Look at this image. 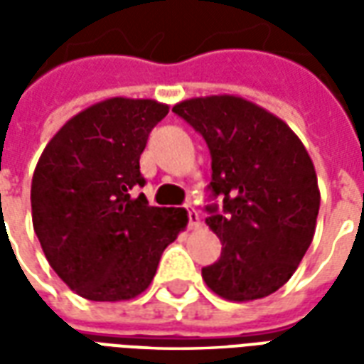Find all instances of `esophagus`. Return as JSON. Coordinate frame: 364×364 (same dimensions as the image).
<instances>
[{"mask_svg":"<svg viewBox=\"0 0 364 364\" xmlns=\"http://www.w3.org/2000/svg\"><path fill=\"white\" fill-rule=\"evenodd\" d=\"M187 216H189V228L191 230H198L203 224H200V216L195 208H187Z\"/></svg>","mask_w":364,"mask_h":364,"instance_id":"obj_1","label":"esophagus"}]
</instances>
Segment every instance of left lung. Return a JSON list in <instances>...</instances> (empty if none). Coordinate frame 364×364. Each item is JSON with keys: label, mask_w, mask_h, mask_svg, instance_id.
Masks as SVG:
<instances>
[{"label": "left lung", "mask_w": 364, "mask_h": 364, "mask_svg": "<svg viewBox=\"0 0 364 364\" xmlns=\"http://www.w3.org/2000/svg\"><path fill=\"white\" fill-rule=\"evenodd\" d=\"M203 134L213 158L214 197L206 226L222 255L203 269L206 287L230 302L279 290L310 247L320 210L312 158L290 127L237 95L185 99L173 107Z\"/></svg>", "instance_id": "left-lung-1"}]
</instances>
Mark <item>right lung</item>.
<instances>
[{
  "instance_id": "add662e5",
  "label": "right lung",
  "mask_w": 364,
  "mask_h": 364,
  "mask_svg": "<svg viewBox=\"0 0 364 364\" xmlns=\"http://www.w3.org/2000/svg\"><path fill=\"white\" fill-rule=\"evenodd\" d=\"M167 112L154 99H105L68 120L38 158L33 228L50 267L87 300L142 294L164 250L187 228L185 208L150 206L130 193L144 185L140 156Z\"/></svg>"
}]
</instances>
